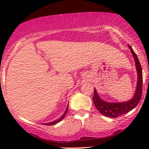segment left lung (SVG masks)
<instances>
[{"label": "left lung", "mask_w": 149, "mask_h": 149, "mask_svg": "<svg viewBox=\"0 0 149 149\" xmlns=\"http://www.w3.org/2000/svg\"><path fill=\"white\" fill-rule=\"evenodd\" d=\"M130 49L131 53L134 57L136 72H137V83L134 95L131 100L123 102H109L102 100L97 93L96 89L94 90V95L92 97L95 107L102 115L109 118H117L123 114H125L134 109L139 104L142 95V69L140 64L137 56L133 51L130 45H128Z\"/></svg>", "instance_id": "8db88e82"}]
</instances>
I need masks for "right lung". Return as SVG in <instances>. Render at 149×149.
Wrapping results in <instances>:
<instances>
[{
  "label": "right lung",
  "instance_id": "add662e5",
  "mask_svg": "<svg viewBox=\"0 0 149 149\" xmlns=\"http://www.w3.org/2000/svg\"><path fill=\"white\" fill-rule=\"evenodd\" d=\"M68 109H69V104H68V106H67V107H66V111H65V112L64 113V114H63V115L61 116V117L59 118V119H57V120H55L52 121V122H50V123H42V124H43V125H54V124L60 122V121L61 120H62V119L64 118L65 117V116H66V114L67 113V111H68Z\"/></svg>",
  "mask_w": 149,
  "mask_h": 149
}]
</instances>
